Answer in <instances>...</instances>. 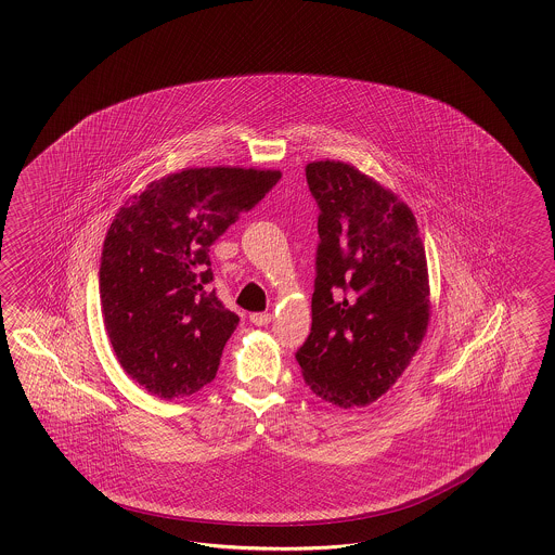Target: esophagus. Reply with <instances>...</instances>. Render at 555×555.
<instances>
[{
  "mask_svg": "<svg viewBox=\"0 0 555 555\" xmlns=\"http://www.w3.org/2000/svg\"><path fill=\"white\" fill-rule=\"evenodd\" d=\"M270 320H272L270 313H253V315H250V321H253L254 325H258V327L269 325Z\"/></svg>",
  "mask_w": 555,
  "mask_h": 555,
  "instance_id": "obj_1",
  "label": "esophagus"
}]
</instances>
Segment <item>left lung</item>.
Wrapping results in <instances>:
<instances>
[{
  "label": "left lung",
  "mask_w": 555,
  "mask_h": 555,
  "mask_svg": "<svg viewBox=\"0 0 555 555\" xmlns=\"http://www.w3.org/2000/svg\"><path fill=\"white\" fill-rule=\"evenodd\" d=\"M320 205L311 334L297 352L302 378L341 409L392 387L421 348L431 318L427 258L411 207L339 160L305 167Z\"/></svg>",
  "instance_id": "1"
}]
</instances>
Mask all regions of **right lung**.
Listing matches in <instances>:
<instances>
[{
	"mask_svg": "<svg viewBox=\"0 0 555 555\" xmlns=\"http://www.w3.org/2000/svg\"><path fill=\"white\" fill-rule=\"evenodd\" d=\"M281 177L183 168L119 207L101 253L103 325L119 366L154 397H189L216 378L240 318L209 288V248Z\"/></svg>",
	"mask_w": 555,
	"mask_h": 555,
	"instance_id": "1",
	"label": "right lung"
}]
</instances>
